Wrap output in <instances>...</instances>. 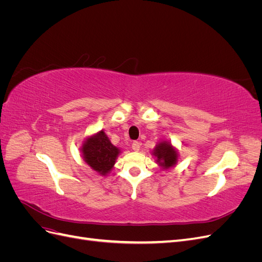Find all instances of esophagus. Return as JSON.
Listing matches in <instances>:
<instances>
[{"label": "esophagus", "instance_id": "esophagus-1", "mask_svg": "<svg viewBox=\"0 0 262 262\" xmlns=\"http://www.w3.org/2000/svg\"><path fill=\"white\" fill-rule=\"evenodd\" d=\"M140 146H141V143L139 141H134L132 143V149L136 150V152H138V150L140 149Z\"/></svg>", "mask_w": 262, "mask_h": 262}]
</instances>
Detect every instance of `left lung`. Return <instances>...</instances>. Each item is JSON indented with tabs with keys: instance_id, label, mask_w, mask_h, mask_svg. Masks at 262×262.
Wrapping results in <instances>:
<instances>
[{
	"instance_id": "obj_1",
	"label": "left lung",
	"mask_w": 262,
	"mask_h": 262,
	"mask_svg": "<svg viewBox=\"0 0 262 262\" xmlns=\"http://www.w3.org/2000/svg\"><path fill=\"white\" fill-rule=\"evenodd\" d=\"M154 155L157 157V161L161 162L160 165L165 168H169L172 165L176 164L177 153L176 150L171 147L170 144L163 142L155 147Z\"/></svg>"
}]
</instances>
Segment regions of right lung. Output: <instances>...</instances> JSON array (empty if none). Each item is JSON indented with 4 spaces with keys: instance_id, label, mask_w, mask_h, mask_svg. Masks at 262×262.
<instances>
[{
    "instance_id": "right-lung-1",
    "label": "right lung",
    "mask_w": 262,
    "mask_h": 262,
    "mask_svg": "<svg viewBox=\"0 0 262 262\" xmlns=\"http://www.w3.org/2000/svg\"><path fill=\"white\" fill-rule=\"evenodd\" d=\"M119 149L112 144L104 131L87 140L83 145L85 162L100 175H106L115 165Z\"/></svg>"
}]
</instances>
